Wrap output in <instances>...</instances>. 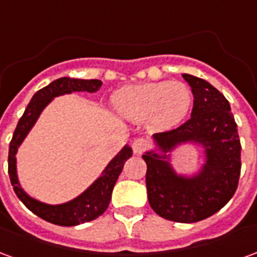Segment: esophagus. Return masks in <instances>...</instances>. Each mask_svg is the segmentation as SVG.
I'll use <instances>...</instances> for the list:
<instances>
[{
    "label": "esophagus",
    "mask_w": 257,
    "mask_h": 257,
    "mask_svg": "<svg viewBox=\"0 0 257 257\" xmlns=\"http://www.w3.org/2000/svg\"><path fill=\"white\" fill-rule=\"evenodd\" d=\"M149 147V142L145 138H138V139L134 140L132 143V149H134L135 154H142L143 151Z\"/></svg>",
    "instance_id": "esophagus-1"
}]
</instances>
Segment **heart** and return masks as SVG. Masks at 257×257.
<instances>
[{
	"mask_svg": "<svg viewBox=\"0 0 257 257\" xmlns=\"http://www.w3.org/2000/svg\"><path fill=\"white\" fill-rule=\"evenodd\" d=\"M193 101L191 90L182 82H149L117 90L112 103L122 117L145 121L153 128L168 129L183 119Z\"/></svg>",
	"mask_w": 257,
	"mask_h": 257,
	"instance_id": "1",
	"label": "heart"
}]
</instances>
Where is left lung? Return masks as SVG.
I'll use <instances>...</instances> for the list:
<instances>
[{
	"instance_id": "1",
	"label": "left lung",
	"mask_w": 257,
	"mask_h": 257,
	"mask_svg": "<svg viewBox=\"0 0 257 257\" xmlns=\"http://www.w3.org/2000/svg\"><path fill=\"white\" fill-rule=\"evenodd\" d=\"M194 95L191 117L180 126L154 135L162 151L179 143L205 146L206 162L199 175L183 178L169 162L146 153V186L149 204L164 219L178 223L204 220L224 206L238 187L241 173V143L237 123L226 97L205 79L183 74ZM165 157V156H164Z\"/></svg>"
}]
</instances>
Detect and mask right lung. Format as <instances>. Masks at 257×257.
Here are the masks:
<instances>
[{
    "mask_svg": "<svg viewBox=\"0 0 257 257\" xmlns=\"http://www.w3.org/2000/svg\"><path fill=\"white\" fill-rule=\"evenodd\" d=\"M101 86V81L99 79H78L63 77L42 88L33 96V99L26 107L23 115L18 122L15 129L12 140L9 143L8 154V173L11 178V183L14 186V191L18 198L29 208V209L40 216L44 220L58 224V226H77L85 221L95 220L96 217L104 213L107 206L111 199V193L114 184L117 182L119 173L122 172L125 161L132 157L131 147H123L114 160H112L100 178L90 186L85 193L77 197L67 204L62 205H47L40 201L30 198L23 190L19 187L18 176H16V158L15 154L18 147L23 142L26 135L36 123L37 118L41 114L44 107L47 106L53 97L71 92H96Z\"/></svg>",
    "mask_w": 257,
    "mask_h": 257,
    "instance_id": "add662e5",
    "label": "right lung"
}]
</instances>
